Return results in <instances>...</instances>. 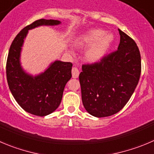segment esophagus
<instances>
[{
  "mask_svg": "<svg viewBox=\"0 0 154 154\" xmlns=\"http://www.w3.org/2000/svg\"><path fill=\"white\" fill-rule=\"evenodd\" d=\"M72 78H78L79 75V71L77 67H73V68L72 69Z\"/></svg>",
  "mask_w": 154,
  "mask_h": 154,
  "instance_id": "1",
  "label": "esophagus"
}]
</instances>
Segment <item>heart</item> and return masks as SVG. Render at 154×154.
<instances>
[{
    "mask_svg": "<svg viewBox=\"0 0 154 154\" xmlns=\"http://www.w3.org/2000/svg\"><path fill=\"white\" fill-rule=\"evenodd\" d=\"M113 35L103 29H92L76 39L75 45L78 48H89L85 52V58L91 63L101 60L110 48Z\"/></svg>",
    "mask_w": 154,
    "mask_h": 154,
    "instance_id": "heart-1",
    "label": "heart"
}]
</instances>
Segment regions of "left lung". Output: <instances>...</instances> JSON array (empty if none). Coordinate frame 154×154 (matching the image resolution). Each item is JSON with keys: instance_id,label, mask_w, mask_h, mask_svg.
Listing matches in <instances>:
<instances>
[{"instance_id": "left-lung-1", "label": "left lung", "mask_w": 154, "mask_h": 154, "mask_svg": "<svg viewBox=\"0 0 154 154\" xmlns=\"http://www.w3.org/2000/svg\"><path fill=\"white\" fill-rule=\"evenodd\" d=\"M118 50L97 63L82 65L79 75L82 100L95 117L116 114L134 93L141 72L140 54L135 42L119 29Z\"/></svg>"}]
</instances>
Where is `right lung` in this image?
Segmentation results:
<instances>
[{"instance_id":"right-lung-1","label":"right lung","mask_w":154,"mask_h":154,"mask_svg":"<svg viewBox=\"0 0 154 154\" xmlns=\"http://www.w3.org/2000/svg\"><path fill=\"white\" fill-rule=\"evenodd\" d=\"M60 23L59 20H36L20 31L9 50L6 66L9 88L18 104L32 115L45 116L57 109L66 84L72 77V63L57 60L43 73L30 75L23 69L20 64L22 46L30 29Z\"/></svg>"}]
</instances>
